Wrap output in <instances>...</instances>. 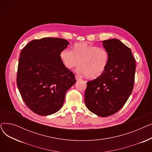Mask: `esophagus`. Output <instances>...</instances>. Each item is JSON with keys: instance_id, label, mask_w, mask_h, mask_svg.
<instances>
[{"instance_id": "34e87169", "label": "esophagus", "mask_w": 152, "mask_h": 152, "mask_svg": "<svg viewBox=\"0 0 152 152\" xmlns=\"http://www.w3.org/2000/svg\"><path fill=\"white\" fill-rule=\"evenodd\" d=\"M75 77H76V79L77 81H78V80H80V79H81V78L79 77V76H77V75H76V76H75Z\"/></svg>"}]
</instances>
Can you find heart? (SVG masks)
Returning <instances> with one entry per match:
<instances>
[{
	"label": "heart",
	"instance_id": "1",
	"mask_svg": "<svg viewBox=\"0 0 152 152\" xmlns=\"http://www.w3.org/2000/svg\"><path fill=\"white\" fill-rule=\"evenodd\" d=\"M60 57L63 65L68 69L79 65L77 73L91 80L101 76L108 63V54L105 49L86 42L75 44L71 51L63 50Z\"/></svg>",
	"mask_w": 152,
	"mask_h": 152
}]
</instances>
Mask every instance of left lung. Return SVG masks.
Wrapping results in <instances>:
<instances>
[{
	"label": "left lung",
	"mask_w": 152,
	"mask_h": 152,
	"mask_svg": "<svg viewBox=\"0 0 152 152\" xmlns=\"http://www.w3.org/2000/svg\"><path fill=\"white\" fill-rule=\"evenodd\" d=\"M102 43L108 54V65L101 76L87 82L84 100L91 112L107 117L118 112L131 94L135 61L131 50L119 40L111 39Z\"/></svg>",
	"instance_id": "1"
}]
</instances>
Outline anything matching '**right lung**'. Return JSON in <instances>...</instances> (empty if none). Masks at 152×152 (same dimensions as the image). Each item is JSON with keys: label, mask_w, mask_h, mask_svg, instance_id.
Listing matches in <instances>:
<instances>
[{"label": "right lung", "mask_w": 152, "mask_h": 152, "mask_svg": "<svg viewBox=\"0 0 152 152\" xmlns=\"http://www.w3.org/2000/svg\"><path fill=\"white\" fill-rule=\"evenodd\" d=\"M68 44L61 38L35 39L20 53L17 86L26 105L37 115L57 112L66 91L76 82L74 73L65 67L60 57Z\"/></svg>", "instance_id": "add662e5"}]
</instances>
